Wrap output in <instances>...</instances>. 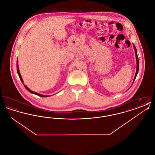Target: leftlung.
Returning <instances> with one entry per match:
<instances>
[{
    "label": "left lung",
    "mask_w": 155,
    "mask_h": 155,
    "mask_svg": "<svg viewBox=\"0 0 155 155\" xmlns=\"http://www.w3.org/2000/svg\"><path fill=\"white\" fill-rule=\"evenodd\" d=\"M134 46V50H135V56H136V60H137V70H136V73L135 75V77H134V81H133V83L135 81V78H136V77L137 75V74L138 73V70H139V60H138V54H137V49L135 48V46H134V45L133 44Z\"/></svg>",
    "instance_id": "obj_1"
}]
</instances>
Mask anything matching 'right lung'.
Segmentation results:
<instances>
[{
    "label": "right lung",
    "instance_id": "add662e5",
    "mask_svg": "<svg viewBox=\"0 0 155 155\" xmlns=\"http://www.w3.org/2000/svg\"><path fill=\"white\" fill-rule=\"evenodd\" d=\"M17 73H18V76H19V78H20V80L22 82V83H23V85H24V87L26 88V89L27 90V91H28L30 92H31V94H35V95H37L38 96H41V97H48V96H50L49 95V96H48V95H42V94H38V93H37V92H34V91H31V90H30V89L28 88L25 85H24V81H23V80H22V77H21V74H20V70H19V68H18V58H17Z\"/></svg>",
    "mask_w": 155,
    "mask_h": 155
}]
</instances>
